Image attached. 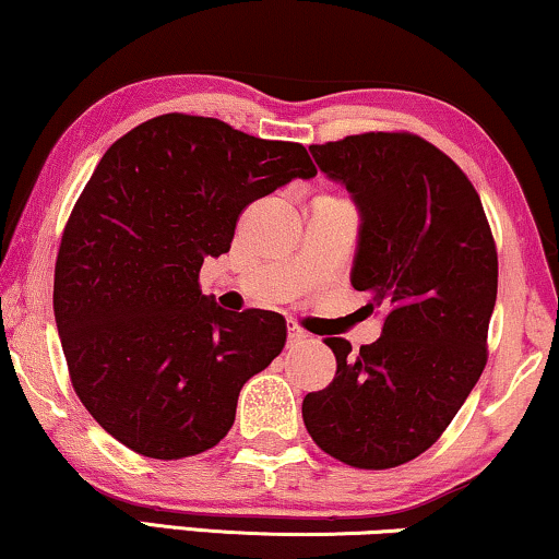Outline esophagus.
Listing matches in <instances>:
<instances>
[{
  "label": "esophagus",
  "mask_w": 559,
  "mask_h": 559,
  "mask_svg": "<svg viewBox=\"0 0 559 559\" xmlns=\"http://www.w3.org/2000/svg\"><path fill=\"white\" fill-rule=\"evenodd\" d=\"M307 337L309 335L299 328V324H288V345H292V348L294 345H301Z\"/></svg>",
  "instance_id": "obj_1"
}]
</instances>
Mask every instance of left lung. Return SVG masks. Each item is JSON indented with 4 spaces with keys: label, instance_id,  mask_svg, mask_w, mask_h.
Instances as JSON below:
<instances>
[{
    "label": "left lung",
    "instance_id": "obj_1",
    "mask_svg": "<svg viewBox=\"0 0 559 559\" xmlns=\"http://www.w3.org/2000/svg\"><path fill=\"white\" fill-rule=\"evenodd\" d=\"M309 150L361 209L350 284L386 320L356 356L345 337L324 341L337 371L304 397V426L348 467L392 469L433 447L485 369L496 239L472 180L418 133L369 131Z\"/></svg>",
    "mask_w": 559,
    "mask_h": 559
}]
</instances>
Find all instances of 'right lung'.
Returning <instances> with one entry per match:
<instances>
[{
    "mask_svg": "<svg viewBox=\"0 0 559 559\" xmlns=\"http://www.w3.org/2000/svg\"><path fill=\"white\" fill-rule=\"evenodd\" d=\"M317 167L294 141L165 112L121 136L61 235L53 314L76 397L123 447L186 459L229 433L242 384L284 350L286 320L201 294L252 201Z\"/></svg>",
    "mask_w": 559,
    "mask_h": 559,
    "instance_id": "add662e5",
    "label": "right lung"
}]
</instances>
